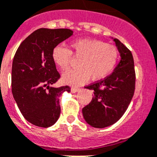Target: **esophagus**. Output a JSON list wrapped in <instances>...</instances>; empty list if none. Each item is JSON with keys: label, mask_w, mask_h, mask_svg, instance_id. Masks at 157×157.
<instances>
[{"label": "esophagus", "mask_w": 157, "mask_h": 157, "mask_svg": "<svg viewBox=\"0 0 157 157\" xmlns=\"http://www.w3.org/2000/svg\"><path fill=\"white\" fill-rule=\"evenodd\" d=\"M78 90H79V88H78V87H72L71 89V93H76V92L78 91Z\"/></svg>", "instance_id": "1"}]
</instances>
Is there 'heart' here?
Instances as JSON below:
<instances>
[{
    "instance_id": "1",
    "label": "heart",
    "mask_w": 157,
    "mask_h": 157,
    "mask_svg": "<svg viewBox=\"0 0 157 157\" xmlns=\"http://www.w3.org/2000/svg\"><path fill=\"white\" fill-rule=\"evenodd\" d=\"M71 50L61 45L56 46L52 52V59L62 71L69 68L72 56L80 59L78 69L71 70L63 75L64 82L79 85L90 77L93 81L102 79L113 71L119 59L117 47L101 40L79 39L70 43Z\"/></svg>"
}]
</instances>
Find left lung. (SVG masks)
I'll list each match as a JSON object with an SVG mask.
<instances>
[{"mask_svg": "<svg viewBox=\"0 0 157 157\" xmlns=\"http://www.w3.org/2000/svg\"><path fill=\"white\" fill-rule=\"evenodd\" d=\"M113 40L120 52V63L109 76L85 87L94 90V97L82 109V114L94 128H105L117 122L134 94L136 73L132 52L119 40Z\"/></svg>", "mask_w": 157, "mask_h": 157, "instance_id": "left-lung-1", "label": "left lung"}]
</instances>
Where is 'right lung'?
<instances>
[{"instance_id": "obj_1", "label": "right lung", "mask_w": 157, "mask_h": 157, "mask_svg": "<svg viewBox=\"0 0 157 157\" xmlns=\"http://www.w3.org/2000/svg\"><path fill=\"white\" fill-rule=\"evenodd\" d=\"M73 35L67 29H40L21 44L12 67V92L19 109L29 122L48 128L59 119V97L68 86H52L60 78L52 59L53 49Z\"/></svg>"}]
</instances>
